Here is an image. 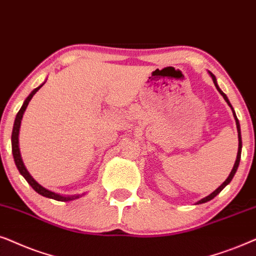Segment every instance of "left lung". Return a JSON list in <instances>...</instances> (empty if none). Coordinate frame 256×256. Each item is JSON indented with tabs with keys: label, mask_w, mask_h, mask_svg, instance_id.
I'll return each instance as SVG.
<instances>
[{
	"label": "left lung",
	"mask_w": 256,
	"mask_h": 256,
	"mask_svg": "<svg viewBox=\"0 0 256 256\" xmlns=\"http://www.w3.org/2000/svg\"><path fill=\"white\" fill-rule=\"evenodd\" d=\"M210 76H212V80H213V83H214V85H216V88H218V91H219L220 92V94L221 96L224 97V100L227 102V104L230 105V108H232V111H233V114H234V118H235V122H236V128H238V136H239V150H238V156H236V160H235V164H234V168H233V170H232V172H230V176H228V178L224 180V182L222 184V185H221L219 188H216V190H214V192L212 193V194H210L208 196H206V198H204V199H202L200 200L198 204H204V202H210V200H212L214 196H216L218 194H219L221 190H222L224 187H226L228 184L230 182V180L233 179V176H234V174H235V172H236V170H238V166H239V162H240V158H241V148H242V142H241V132H240V124H239V120H238V118H236V114H235V112H234V110H233V108H232V105H230V100H228V98H227V96L226 94H224L222 91L220 90V88L218 86V84H216V76H214V74H212V72H210Z\"/></svg>",
	"instance_id": "obj_1"
}]
</instances>
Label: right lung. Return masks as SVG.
Here are the masks:
<instances>
[{"mask_svg":"<svg viewBox=\"0 0 256 256\" xmlns=\"http://www.w3.org/2000/svg\"><path fill=\"white\" fill-rule=\"evenodd\" d=\"M43 86L42 85H40L38 88H36L35 90L32 91V94H29L28 97H26V100H24V103H23L22 108H20V111L17 112V116L15 118V122H14V128H12V156H14V160H15V164L17 166V168H18V171L21 174L24 176V179L28 182V184H30V186L32 187L34 190H36L37 193L40 194V196H46V198H50V199H54V200H57V202H69V200H74V199H77V198H80V196H60V194L57 193H54L51 192V190L44 188L40 185L38 182H36V180H34V178L32 176L29 174V172L26 171V168H24V164L22 162V158H21V154H20V148H18V132H20V126H21V120H22V117H23V114H24L26 106H28L29 102L32 98L34 97V94H35L37 91L40 90V88Z\"/></svg>","mask_w":256,"mask_h":256,"instance_id":"1","label":"right lung"}]
</instances>
